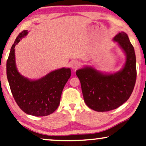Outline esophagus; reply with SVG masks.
I'll use <instances>...</instances> for the list:
<instances>
[{
  "label": "esophagus",
  "mask_w": 146,
  "mask_h": 146,
  "mask_svg": "<svg viewBox=\"0 0 146 146\" xmlns=\"http://www.w3.org/2000/svg\"><path fill=\"white\" fill-rule=\"evenodd\" d=\"M79 63L78 62V61H73L72 63H71V68L73 69H77L78 67L79 66Z\"/></svg>",
  "instance_id": "1"
}]
</instances>
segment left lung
<instances>
[{
  "label": "left lung",
  "instance_id": "obj_1",
  "mask_svg": "<svg viewBox=\"0 0 146 146\" xmlns=\"http://www.w3.org/2000/svg\"><path fill=\"white\" fill-rule=\"evenodd\" d=\"M113 40L126 56V63L120 71L107 74L92 67H85L76 71L85 102L97 112L110 111L124 104L132 93L136 81L135 54L128 35L121 32Z\"/></svg>",
  "mask_w": 146,
  "mask_h": 146
}]
</instances>
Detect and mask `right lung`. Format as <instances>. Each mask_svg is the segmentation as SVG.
Instances as JSON below:
<instances>
[{"instance_id":"1","label":"right lung","mask_w":146,"mask_h":146,"mask_svg":"<svg viewBox=\"0 0 146 146\" xmlns=\"http://www.w3.org/2000/svg\"><path fill=\"white\" fill-rule=\"evenodd\" d=\"M28 33V30L20 32L12 45L7 62V79L20 109L34 116H48L59 106L63 89L71 71L69 68L63 67L38 80H30L20 75L16 68L14 48Z\"/></svg>"}]
</instances>
